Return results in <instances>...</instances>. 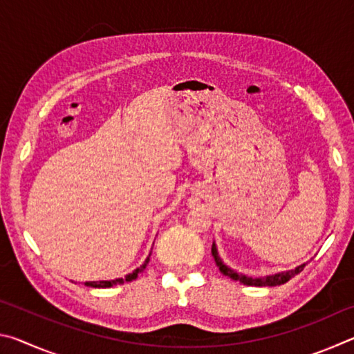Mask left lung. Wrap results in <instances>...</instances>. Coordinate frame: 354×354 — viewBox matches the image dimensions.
Here are the masks:
<instances>
[{
	"mask_svg": "<svg viewBox=\"0 0 354 354\" xmlns=\"http://www.w3.org/2000/svg\"><path fill=\"white\" fill-rule=\"evenodd\" d=\"M212 256L215 259V263H217L218 270L225 274V277H230L231 279L234 281H239V283H242L245 286H256V287H262V286H281L287 283V281L292 279L295 274H298L299 272L303 270L304 267H306V263H301V266H298L293 268V270H289V272H281V273H274V274H268V277H262V278H251V277H247V274H242V273H237L232 270L231 267H227L223 263V261L220 259L218 256V251H217V245H215V242L212 243Z\"/></svg>",
	"mask_w": 354,
	"mask_h": 354,
	"instance_id": "obj_1",
	"label": "left lung"
}]
</instances>
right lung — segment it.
I'll use <instances>...</instances> for the list:
<instances>
[{
	"mask_svg": "<svg viewBox=\"0 0 354 354\" xmlns=\"http://www.w3.org/2000/svg\"><path fill=\"white\" fill-rule=\"evenodd\" d=\"M149 262V256L145 259V262L142 263V266L139 268H136V270L133 273L127 274L124 278H117V279H111V281H88V283H86V286L88 287H112V286H117V284H123V283H129V281L136 279L137 277H139V273L145 270L147 263Z\"/></svg>",
	"mask_w": 354,
	"mask_h": 354,
	"instance_id": "add662e5",
	"label": "right lung"
}]
</instances>
